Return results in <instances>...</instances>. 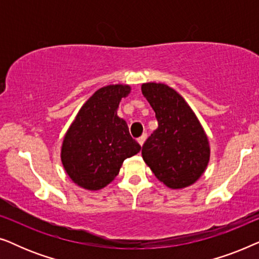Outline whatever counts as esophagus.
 I'll return each instance as SVG.
<instances>
[{"label": "esophagus", "instance_id": "esophagus-1", "mask_svg": "<svg viewBox=\"0 0 259 259\" xmlns=\"http://www.w3.org/2000/svg\"><path fill=\"white\" fill-rule=\"evenodd\" d=\"M146 139H147V134H146V133H144L143 136H141L140 138H138V143H139L140 146H143L145 141H146Z\"/></svg>", "mask_w": 259, "mask_h": 259}]
</instances>
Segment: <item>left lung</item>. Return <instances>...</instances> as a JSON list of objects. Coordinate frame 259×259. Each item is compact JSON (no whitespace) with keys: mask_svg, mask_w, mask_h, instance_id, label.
<instances>
[{"mask_svg":"<svg viewBox=\"0 0 259 259\" xmlns=\"http://www.w3.org/2000/svg\"><path fill=\"white\" fill-rule=\"evenodd\" d=\"M155 112L158 128L144 144L141 155L158 180L172 190L199 180L210 161L208 138L196 113L178 92L165 83L141 84Z\"/></svg>","mask_w":259,"mask_h":259,"instance_id":"obj_1","label":"left lung"}]
</instances>
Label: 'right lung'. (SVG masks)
Here are the masks:
<instances>
[{
    "label": "right lung",
    "mask_w": 259,
    "mask_h": 259,
    "mask_svg": "<svg viewBox=\"0 0 259 259\" xmlns=\"http://www.w3.org/2000/svg\"><path fill=\"white\" fill-rule=\"evenodd\" d=\"M130 84L101 87L79 109L61 145V162L70 180L84 190L104 189L121 168L125 159L139 153L125 120L116 111Z\"/></svg>",
    "instance_id": "1"
}]
</instances>
